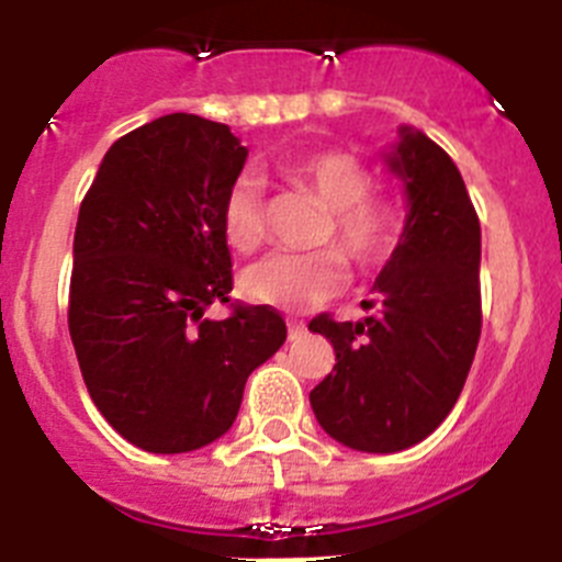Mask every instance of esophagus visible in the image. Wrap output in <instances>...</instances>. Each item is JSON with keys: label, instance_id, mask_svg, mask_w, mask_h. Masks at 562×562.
<instances>
[{"label": "esophagus", "instance_id": "34e87169", "mask_svg": "<svg viewBox=\"0 0 562 562\" xmlns=\"http://www.w3.org/2000/svg\"><path fill=\"white\" fill-rule=\"evenodd\" d=\"M286 326H290V340H297V337L306 335L304 321H286Z\"/></svg>", "mask_w": 562, "mask_h": 562}]
</instances>
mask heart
<instances>
[{
  "instance_id": "obj_1",
  "label": "heart",
  "mask_w": 562,
  "mask_h": 562,
  "mask_svg": "<svg viewBox=\"0 0 562 562\" xmlns=\"http://www.w3.org/2000/svg\"><path fill=\"white\" fill-rule=\"evenodd\" d=\"M278 173L310 188L329 207L315 252H272L241 276V290L258 304L276 310H310L346 286V255L360 270L385 265L400 245L402 213L391 196L371 191L374 180L360 157L342 148H317L278 162ZM222 236L236 252H252L265 241V200L252 177H236L222 200Z\"/></svg>"
}]
</instances>
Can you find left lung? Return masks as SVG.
<instances>
[{"label":"left lung","instance_id":"1","mask_svg":"<svg viewBox=\"0 0 562 562\" xmlns=\"http://www.w3.org/2000/svg\"><path fill=\"white\" fill-rule=\"evenodd\" d=\"M389 166L405 182L408 222L374 281L376 315L312 317L335 369L310 391L321 428L362 453H396L453 411L481 337V225L450 154L402 128Z\"/></svg>","mask_w":562,"mask_h":562}]
</instances>
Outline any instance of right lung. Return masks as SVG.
Here are the masks:
<instances>
[{
  "label": "right lung",
  "mask_w": 562,
  "mask_h": 562,
  "mask_svg": "<svg viewBox=\"0 0 562 562\" xmlns=\"http://www.w3.org/2000/svg\"><path fill=\"white\" fill-rule=\"evenodd\" d=\"M247 160L225 123L166 114L123 134L78 211L69 337L87 391L134 448L227 434L245 382L286 340L272 306L233 304L222 200ZM211 303H231L211 322Z\"/></svg>",
  "instance_id": "right-lung-1"
}]
</instances>
